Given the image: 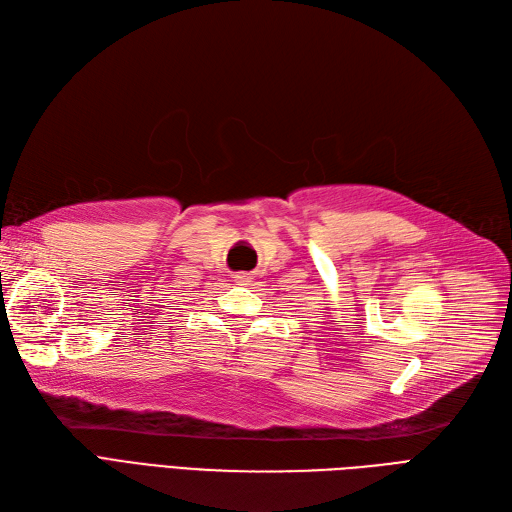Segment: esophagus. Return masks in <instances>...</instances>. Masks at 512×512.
<instances>
[{
	"label": "esophagus",
	"mask_w": 512,
	"mask_h": 512,
	"mask_svg": "<svg viewBox=\"0 0 512 512\" xmlns=\"http://www.w3.org/2000/svg\"><path fill=\"white\" fill-rule=\"evenodd\" d=\"M234 278H236V283H240V285H249L251 283V274H246V272H238Z\"/></svg>",
	"instance_id": "34e87169"
}]
</instances>
